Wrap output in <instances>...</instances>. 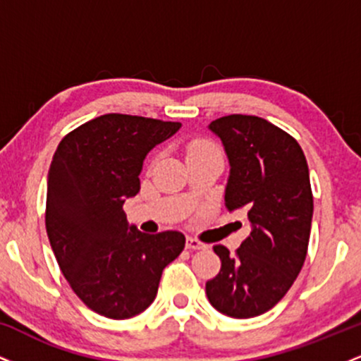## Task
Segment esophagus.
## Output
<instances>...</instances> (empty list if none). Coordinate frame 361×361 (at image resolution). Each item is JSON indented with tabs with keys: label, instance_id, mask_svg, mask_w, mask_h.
I'll list each match as a JSON object with an SVG mask.
<instances>
[{
	"label": "esophagus",
	"instance_id": "obj_1",
	"mask_svg": "<svg viewBox=\"0 0 361 361\" xmlns=\"http://www.w3.org/2000/svg\"><path fill=\"white\" fill-rule=\"evenodd\" d=\"M186 247H188V250H207V244L197 241V239L193 238H188L186 239Z\"/></svg>",
	"mask_w": 361,
	"mask_h": 361
}]
</instances>
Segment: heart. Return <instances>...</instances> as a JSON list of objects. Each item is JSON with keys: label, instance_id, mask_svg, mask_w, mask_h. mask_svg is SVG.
I'll return each instance as SVG.
<instances>
[{"label": "heart", "instance_id": "1", "mask_svg": "<svg viewBox=\"0 0 361 361\" xmlns=\"http://www.w3.org/2000/svg\"><path fill=\"white\" fill-rule=\"evenodd\" d=\"M209 151H215V149L210 146L209 142H205V140H193V142H190L188 146V156L200 154V152H209Z\"/></svg>", "mask_w": 361, "mask_h": 361}]
</instances>
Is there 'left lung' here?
<instances>
[{
	"label": "left lung",
	"mask_w": 361,
	"mask_h": 361,
	"mask_svg": "<svg viewBox=\"0 0 361 361\" xmlns=\"http://www.w3.org/2000/svg\"><path fill=\"white\" fill-rule=\"evenodd\" d=\"M209 130L229 161L226 209L246 210L251 234L234 256L214 246L222 264L205 292L219 312L256 317L283 299L307 255L314 212L307 161L292 135L264 118L227 115Z\"/></svg>",
	"instance_id": "8db88e82"
}]
</instances>
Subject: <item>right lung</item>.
<instances>
[{
  "instance_id": "1",
  "label": "right lung",
  "mask_w": 361,
  "mask_h": 361,
  "mask_svg": "<svg viewBox=\"0 0 361 361\" xmlns=\"http://www.w3.org/2000/svg\"><path fill=\"white\" fill-rule=\"evenodd\" d=\"M180 122L106 114L66 135L47 175L45 227L62 275L91 310L128 319L156 299L163 270L180 256L178 231L140 233L123 204L140 190L144 159Z\"/></svg>"
}]
</instances>
